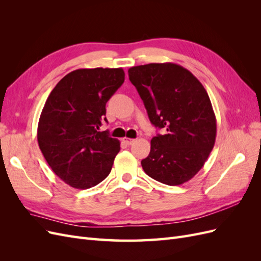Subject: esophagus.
Listing matches in <instances>:
<instances>
[{
	"mask_svg": "<svg viewBox=\"0 0 261 261\" xmlns=\"http://www.w3.org/2000/svg\"><path fill=\"white\" fill-rule=\"evenodd\" d=\"M134 141H135V139L127 138V137H124L123 138V143H125L126 145H132V144H134Z\"/></svg>",
	"mask_w": 261,
	"mask_h": 261,
	"instance_id": "1",
	"label": "esophagus"
}]
</instances>
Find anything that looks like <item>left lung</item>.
I'll list each match as a JSON object with an SVG mask.
<instances>
[{
    "label": "left lung",
    "instance_id": "obj_1",
    "mask_svg": "<svg viewBox=\"0 0 261 261\" xmlns=\"http://www.w3.org/2000/svg\"><path fill=\"white\" fill-rule=\"evenodd\" d=\"M128 76L150 122L165 130L151 139L141 167L160 183H185L200 171L215 146L217 120L206 89L188 69L174 63L134 66Z\"/></svg>",
    "mask_w": 261,
    "mask_h": 261
}]
</instances>
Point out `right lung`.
Returning a JSON list of instances; mask_svg holds the SVG:
<instances>
[{
  "mask_svg": "<svg viewBox=\"0 0 261 261\" xmlns=\"http://www.w3.org/2000/svg\"><path fill=\"white\" fill-rule=\"evenodd\" d=\"M125 80L123 68H83L64 76L45 101L38 124L44 159L69 186L87 189L111 172L120 141L99 132L106 105Z\"/></svg>",
  "mask_w": 261,
  "mask_h": 261,
  "instance_id": "obj_1",
  "label": "right lung"
}]
</instances>
